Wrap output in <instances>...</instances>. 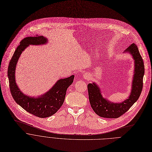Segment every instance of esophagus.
<instances>
[{
    "instance_id": "obj_1",
    "label": "esophagus",
    "mask_w": 152,
    "mask_h": 152,
    "mask_svg": "<svg viewBox=\"0 0 152 152\" xmlns=\"http://www.w3.org/2000/svg\"><path fill=\"white\" fill-rule=\"evenodd\" d=\"M84 78L85 79H86V80L89 79V78H90L89 75H88V74H84Z\"/></svg>"
}]
</instances>
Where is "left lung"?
Here are the masks:
<instances>
[{
    "instance_id": "left-lung-1",
    "label": "left lung",
    "mask_w": 152,
    "mask_h": 152,
    "mask_svg": "<svg viewBox=\"0 0 152 152\" xmlns=\"http://www.w3.org/2000/svg\"><path fill=\"white\" fill-rule=\"evenodd\" d=\"M125 52L129 53L132 56L135 64L132 89L127 99L120 103L111 102L102 97L100 88L96 83H89L87 85L91 107L100 117L115 118L122 115L138 99L142 92L144 65L138 48L135 44H132Z\"/></svg>"
}]
</instances>
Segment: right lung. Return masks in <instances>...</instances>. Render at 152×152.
I'll return each mask as SVG.
<instances>
[{
    "label": "right lung",
    "mask_w": 152,
    "mask_h": 152,
    "mask_svg": "<svg viewBox=\"0 0 152 152\" xmlns=\"http://www.w3.org/2000/svg\"><path fill=\"white\" fill-rule=\"evenodd\" d=\"M47 39L42 36L28 37L24 38L16 48L9 64L8 77L12 96L20 106L28 113L40 118L55 114L64 102L67 88L73 83L74 75L60 79L45 94L37 98L24 95L15 83V72L17 64L22 52L29 45H43Z\"/></svg>",
    "instance_id": "add662e5"
}]
</instances>
